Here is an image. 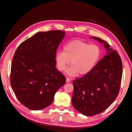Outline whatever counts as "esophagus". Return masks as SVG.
Returning a JSON list of instances; mask_svg holds the SVG:
<instances>
[{
	"instance_id": "obj_1",
	"label": "esophagus",
	"mask_w": 132,
	"mask_h": 132,
	"mask_svg": "<svg viewBox=\"0 0 132 132\" xmlns=\"http://www.w3.org/2000/svg\"><path fill=\"white\" fill-rule=\"evenodd\" d=\"M70 79H69V77H66V82H70Z\"/></svg>"
}]
</instances>
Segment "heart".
I'll use <instances>...</instances> for the list:
<instances>
[{
    "label": "heart",
    "mask_w": 132,
    "mask_h": 132,
    "mask_svg": "<svg viewBox=\"0 0 132 132\" xmlns=\"http://www.w3.org/2000/svg\"><path fill=\"white\" fill-rule=\"evenodd\" d=\"M101 48L97 44H89L82 40H73L63 46V52L58 51L55 56L57 70L63 71L70 65L67 71L73 76L79 73L86 75L90 72L99 61L101 55Z\"/></svg>",
    "instance_id": "1"
}]
</instances>
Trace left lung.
I'll list each match as a JSON object with an SVG mask.
<instances>
[{
    "label": "left lung",
    "instance_id": "obj_1",
    "mask_svg": "<svg viewBox=\"0 0 132 132\" xmlns=\"http://www.w3.org/2000/svg\"><path fill=\"white\" fill-rule=\"evenodd\" d=\"M104 44L106 55L90 73L73 81L71 103L82 115L93 116L110 106L119 94L122 76L119 55L100 38L91 37Z\"/></svg>",
    "mask_w": 132,
    "mask_h": 132
}]
</instances>
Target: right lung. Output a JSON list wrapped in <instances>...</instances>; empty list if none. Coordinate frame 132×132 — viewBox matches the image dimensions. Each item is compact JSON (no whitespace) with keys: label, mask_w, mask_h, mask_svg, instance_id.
<instances>
[{"label":"right lung","mask_w":132,"mask_h":132,"mask_svg":"<svg viewBox=\"0 0 132 132\" xmlns=\"http://www.w3.org/2000/svg\"><path fill=\"white\" fill-rule=\"evenodd\" d=\"M65 32H39L18 46L13 58L10 84L17 99L31 110L52 104L54 95L66 82L56 68L55 56Z\"/></svg>","instance_id":"add662e5"}]
</instances>
